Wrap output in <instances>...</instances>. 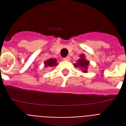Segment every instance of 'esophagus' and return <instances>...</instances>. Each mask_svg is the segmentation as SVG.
Wrapping results in <instances>:
<instances>
[{"label":"esophagus","mask_w":126,"mask_h":126,"mask_svg":"<svg viewBox=\"0 0 126 126\" xmlns=\"http://www.w3.org/2000/svg\"><path fill=\"white\" fill-rule=\"evenodd\" d=\"M63 59H64L65 61H69V59H70V57H69V56H67L66 57L63 58Z\"/></svg>","instance_id":"obj_1"}]
</instances>
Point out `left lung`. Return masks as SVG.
Instances as JSON below:
<instances>
[{"label":"left lung","mask_w":126,"mask_h":126,"mask_svg":"<svg viewBox=\"0 0 126 126\" xmlns=\"http://www.w3.org/2000/svg\"><path fill=\"white\" fill-rule=\"evenodd\" d=\"M81 58L77 61V63H75L74 65L76 67H78L79 69H81L82 72H87L88 69V65H89V61L85 59L84 55H81Z\"/></svg>","instance_id":"obj_1"}]
</instances>
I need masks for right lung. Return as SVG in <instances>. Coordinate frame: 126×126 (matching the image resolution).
<instances>
[{
    "label": "right lung",
    "mask_w": 126,
    "mask_h": 126,
    "mask_svg": "<svg viewBox=\"0 0 126 126\" xmlns=\"http://www.w3.org/2000/svg\"><path fill=\"white\" fill-rule=\"evenodd\" d=\"M45 67H53L57 65V59H49L47 61L44 62Z\"/></svg>",
    "instance_id": "1"
}]
</instances>
